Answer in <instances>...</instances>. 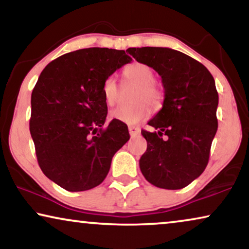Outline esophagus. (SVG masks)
I'll use <instances>...</instances> for the list:
<instances>
[{"label":"esophagus","mask_w":249,"mask_h":249,"mask_svg":"<svg viewBox=\"0 0 249 249\" xmlns=\"http://www.w3.org/2000/svg\"><path fill=\"white\" fill-rule=\"evenodd\" d=\"M139 132H141V128L139 127H134V125H130V127H129V134H130L131 137L138 136Z\"/></svg>","instance_id":"34e87169"}]
</instances>
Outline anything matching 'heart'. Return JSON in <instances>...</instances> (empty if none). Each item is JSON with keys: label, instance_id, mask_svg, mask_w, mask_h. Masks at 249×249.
<instances>
[{"label": "heart", "instance_id": "heart-1", "mask_svg": "<svg viewBox=\"0 0 249 249\" xmlns=\"http://www.w3.org/2000/svg\"><path fill=\"white\" fill-rule=\"evenodd\" d=\"M125 83L137 85L132 101L136 102L129 107H119L111 111L112 120L125 124H137L146 120L151 114L147 103L153 107L161 105L164 93L155 84V72L151 67L142 62L129 64L122 71ZM102 96L108 107H113L120 98V88L114 77H107L102 84Z\"/></svg>", "mask_w": 249, "mask_h": 249}]
</instances>
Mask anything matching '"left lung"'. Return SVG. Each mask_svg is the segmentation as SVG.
<instances>
[{"mask_svg": "<svg viewBox=\"0 0 249 249\" xmlns=\"http://www.w3.org/2000/svg\"><path fill=\"white\" fill-rule=\"evenodd\" d=\"M128 53L153 68L164 87L163 107L142 130L147 149L139 160L142 176L163 189H181L202 175L217 130L219 95L206 67L168 47H130ZM164 134L165 139L161 136Z\"/></svg>", "mask_w": 249, "mask_h": 249, "instance_id": "left-lung-1", "label": "left lung"}]
</instances>
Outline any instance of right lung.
I'll return each instance as SVG.
<instances>
[{
    "mask_svg": "<svg viewBox=\"0 0 249 249\" xmlns=\"http://www.w3.org/2000/svg\"><path fill=\"white\" fill-rule=\"evenodd\" d=\"M124 51L90 47L63 54L40 73L32 93L29 130L44 175L68 192L103 182L112 158L129 141L125 124L103 128L102 84L129 63Z\"/></svg>",
    "mask_w": 249,
    "mask_h": 249,
    "instance_id": "1",
    "label": "right lung"
}]
</instances>
